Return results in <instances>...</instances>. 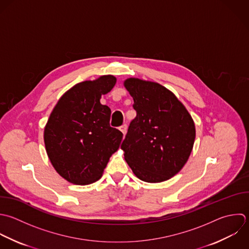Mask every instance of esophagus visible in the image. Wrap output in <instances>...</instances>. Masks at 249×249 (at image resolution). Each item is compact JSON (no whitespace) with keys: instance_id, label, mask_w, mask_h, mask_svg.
I'll return each mask as SVG.
<instances>
[{"instance_id":"1","label":"esophagus","mask_w":249,"mask_h":249,"mask_svg":"<svg viewBox=\"0 0 249 249\" xmlns=\"http://www.w3.org/2000/svg\"><path fill=\"white\" fill-rule=\"evenodd\" d=\"M120 131L124 134V135H126V133H127V124H123L122 126H120Z\"/></svg>"}]
</instances>
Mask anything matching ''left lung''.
<instances>
[{
    "label": "left lung",
    "mask_w": 249,
    "mask_h": 249,
    "mask_svg": "<svg viewBox=\"0 0 249 249\" xmlns=\"http://www.w3.org/2000/svg\"><path fill=\"white\" fill-rule=\"evenodd\" d=\"M124 86L137 111L121 145L124 158L141 180H168L189 159L196 137L194 121L183 104L163 85L130 77Z\"/></svg>",
    "instance_id": "8db88e82"
}]
</instances>
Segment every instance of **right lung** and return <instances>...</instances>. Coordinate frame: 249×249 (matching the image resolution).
Returning a JSON list of instances; mask_svg holds the SVG:
<instances>
[{
    "instance_id": "right-lung-1",
    "label": "right lung",
    "mask_w": 249,
    "mask_h": 249,
    "mask_svg": "<svg viewBox=\"0 0 249 249\" xmlns=\"http://www.w3.org/2000/svg\"><path fill=\"white\" fill-rule=\"evenodd\" d=\"M116 77L107 74L79 82L58 101L44 127L47 156L67 181L91 184L101 178L123 134L110 127V108L101 104Z\"/></svg>"
}]
</instances>
